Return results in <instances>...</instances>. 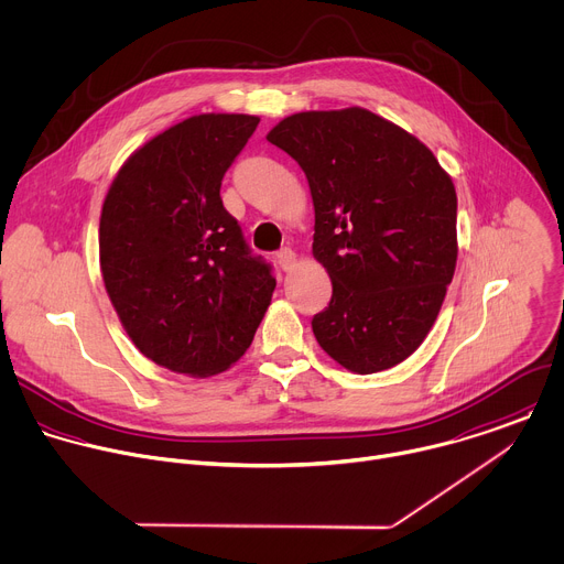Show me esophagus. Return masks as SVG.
I'll return each mask as SVG.
<instances>
[{
  "label": "esophagus",
  "mask_w": 564,
  "mask_h": 564,
  "mask_svg": "<svg viewBox=\"0 0 564 564\" xmlns=\"http://www.w3.org/2000/svg\"><path fill=\"white\" fill-rule=\"evenodd\" d=\"M295 253L291 251V249H282V251H278V264H280V269L282 271H291L293 267H295Z\"/></svg>",
  "instance_id": "1"
}]
</instances>
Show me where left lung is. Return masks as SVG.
I'll list each match as a JSON object with an SVG mask.
<instances>
[{"label": "left lung", "mask_w": 564, "mask_h": 564, "mask_svg": "<svg viewBox=\"0 0 564 564\" xmlns=\"http://www.w3.org/2000/svg\"><path fill=\"white\" fill-rule=\"evenodd\" d=\"M267 141L297 161L313 196V256L333 282L315 339L357 375L401 364L454 275L452 178L419 139L364 108L291 115Z\"/></svg>", "instance_id": "8db88e82"}]
</instances>
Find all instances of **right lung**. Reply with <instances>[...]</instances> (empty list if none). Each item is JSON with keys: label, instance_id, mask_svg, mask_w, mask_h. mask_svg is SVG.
<instances>
[{"label": "right lung", "instance_id": "obj_1", "mask_svg": "<svg viewBox=\"0 0 564 564\" xmlns=\"http://www.w3.org/2000/svg\"><path fill=\"white\" fill-rule=\"evenodd\" d=\"M258 123L249 115L185 119L137 150L106 196V291L137 348L174 372L227 370L271 304V264L251 253L220 198Z\"/></svg>", "mask_w": 564, "mask_h": 564}]
</instances>
